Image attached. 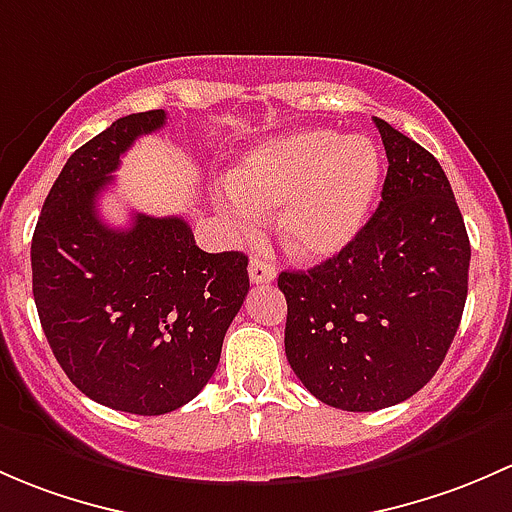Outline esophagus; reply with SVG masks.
Returning <instances> with one entry per match:
<instances>
[{"mask_svg": "<svg viewBox=\"0 0 512 512\" xmlns=\"http://www.w3.org/2000/svg\"><path fill=\"white\" fill-rule=\"evenodd\" d=\"M249 278L251 283H271L276 278V266L271 261H263V258H251L249 263Z\"/></svg>", "mask_w": 512, "mask_h": 512, "instance_id": "esophagus-1", "label": "esophagus"}]
</instances>
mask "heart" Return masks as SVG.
Masks as SVG:
<instances>
[{
  "label": "heart",
  "instance_id": "heart-1",
  "mask_svg": "<svg viewBox=\"0 0 512 512\" xmlns=\"http://www.w3.org/2000/svg\"><path fill=\"white\" fill-rule=\"evenodd\" d=\"M379 177L382 165L370 140L300 130L236 167L221 212L236 229L254 231L261 212L283 207L278 234L286 249L298 258H328L360 234Z\"/></svg>",
  "mask_w": 512,
  "mask_h": 512
}]
</instances>
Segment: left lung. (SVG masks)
<instances>
[{
	"label": "left lung",
	"instance_id": "obj_1",
	"mask_svg": "<svg viewBox=\"0 0 512 512\" xmlns=\"http://www.w3.org/2000/svg\"><path fill=\"white\" fill-rule=\"evenodd\" d=\"M387 179L360 234L310 271H283L286 357L303 387L345 412L419 392L444 362L468 295L466 224L429 150L374 118Z\"/></svg>",
	"mask_w": 512,
	"mask_h": 512
}]
</instances>
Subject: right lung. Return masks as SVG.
<instances>
[{
	"instance_id": "1",
	"label": "right lung",
	"mask_w": 512,
	"mask_h": 512,
	"mask_svg": "<svg viewBox=\"0 0 512 512\" xmlns=\"http://www.w3.org/2000/svg\"><path fill=\"white\" fill-rule=\"evenodd\" d=\"M165 123V110L125 115L78 147L31 239L36 310L61 370L93 402L142 416L202 392L249 293V258L202 251L182 217L133 214L128 229L98 217L120 155Z\"/></svg>"
}]
</instances>
